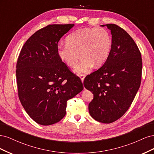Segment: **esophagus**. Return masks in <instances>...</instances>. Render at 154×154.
I'll return each instance as SVG.
<instances>
[{
	"label": "esophagus",
	"instance_id": "esophagus-1",
	"mask_svg": "<svg viewBox=\"0 0 154 154\" xmlns=\"http://www.w3.org/2000/svg\"><path fill=\"white\" fill-rule=\"evenodd\" d=\"M79 76L80 77L81 80H82V82H83V80H84L85 78V74H80V75H79Z\"/></svg>",
	"mask_w": 154,
	"mask_h": 154
}]
</instances>
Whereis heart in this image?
<instances>
[{
  "label": "heart",
  "instance_id": "obj_1",
  "mask_svg": "<svg viewBox=\"0 0 154 154\" xmlns=\"http://www.w3.org/2000/svg\"><path fill=\"white\" fill-rule=\"evenodd\" d=\"M66 42L58 45L57 54L65 64L73 67L80 53L82 59L74 69L77 74L90 71L94 65L100 67L104 64L112 45L110 33L102 27L78 29L67 37Z\"/></svg>",
  "mask_w": 154,
  "mask_h": 154
}]
</instances>
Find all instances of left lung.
I'll list each match as a JSON object with an SVG mask.
<instances>
[{
    "instance_id": "left-lung-1",
    "label": "left lung",
    "mask_w": 154,
    "mask_h": 154,
    "mask_svg": "<svg viewBox=\"0 0 154 154\" xmlns=\"http://www.w3.org/2000/svg\"><path fill=\"white\" fill-rule=\"evenodd\" d=\"M112 45L103 66L85 78L83 85L94 94L89 114L97 122L110 123L129 109L141 85L142 58L134 40L122 27L109 24Z\"/></svg>"
}]
</instances>
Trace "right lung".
Returning a JSON list of instances; mask_svg holds the SVG:
<instances>
[{
  "label": "right lung",
  "instance_id": "add662e5",
  "mask_svg": "<svg viewBox=\"0 0 154 154\" xmlns=\"http://www.w3.org/2000/svg\"><path fill=\"white\" fill-rule=\"evenodd\" d=\"M74 24H51L35 32L23 46L17 63L18 97L31 119L42 125L60 122L67 100L83 89L57 54L60 38Z\"/></svg>",
  "mask_w": 154,
  "mask_h": 154
}]
</instances>
